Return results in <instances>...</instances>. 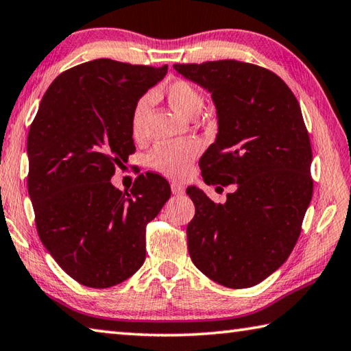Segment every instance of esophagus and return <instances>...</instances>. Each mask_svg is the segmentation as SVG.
Returning a JSON list of instances; mask_svg holds the SVG:
<instances>
[{"mask_svg":"<svg viewBox=\"0 0 351 351\" xmlns=\"http://www.w3.org/2000/svg\"><path fill=\"white\" fill-rule=\"evenodd\" d=\"M170 187H171V193L173 195H182L184 192H186V187H184L180 182H171Z\"/></svg>","mask_w":351,"mask_h":351,"instance_id":"34e87169","label":"esophagus"}]
</instances>
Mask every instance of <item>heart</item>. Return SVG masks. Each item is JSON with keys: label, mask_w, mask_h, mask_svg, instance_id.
Here are the masks:
<instances>
[{"label": "heart", "mask_w": 351, "mask_h": 351, "mask_svg": "<svg viewBox=\"0 0 351 351\" xmlns=\"http://www.w3.org/2000/svg\"><path fill=\"white\" fill-rule=\"evenodd\" d=\"M161 92L165 95L169 104L176 113L186 118H195L199 114L204 98L201 92L186 80H175L165 84ZM154 97L150 93L143 95L136 101L132 112V132L135 136L143 133L145 118L152 109ZM197 155V144L187 141L181 144H162L150 152L147 162L152 169L169 178H184Z\"/></svg>", "instance_id": "obj_1"}]
</instances>
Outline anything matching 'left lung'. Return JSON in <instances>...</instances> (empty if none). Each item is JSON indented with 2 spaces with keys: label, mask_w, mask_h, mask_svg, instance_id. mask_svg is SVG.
Segmentation results:
<instances>
[{
  "label": "left lung",
  "mask_w": 351,
  "mask_h": 351,
  "mask_svg": "<svg viewBox=\"0 0 351 351\" xmlns=\"http://www.w3.org/2000/svg\"><path fill=\"white\" fill-rule=\"evenodd\" d=\"M212 93L218 135L199 159L207 184H237L224 204L197 187L187 195L193 264L228 289H248L281 267L301 233L313 195L311 145L289 86L264 67L234 60L173 64Z\"/></svg>",
  "instance_id": "8db88e82"
}]
</instances>
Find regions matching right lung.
I'll use <instances>...</instances> for the list:
<instances>
[{
	"instance_id": "right-lung-1",
	"label": "right lung",
	"mask_w": 351,
	"mask_h": 351,
	"mask_svg": "<svg viewBox=\"0 0 351 351\" xmlns=\"http://www.w3.org/2000/svg\"><path fill=\"white\" fill-rule=\"evenodd\" d=\"M167 66L107 58L56 76L27 136V189L40 239L70 278L92 289L129 279L145 259V226L170 197L156 173L129 192L110 182L135 152L132 112Z\"/></svg>"
}]
</instances>
